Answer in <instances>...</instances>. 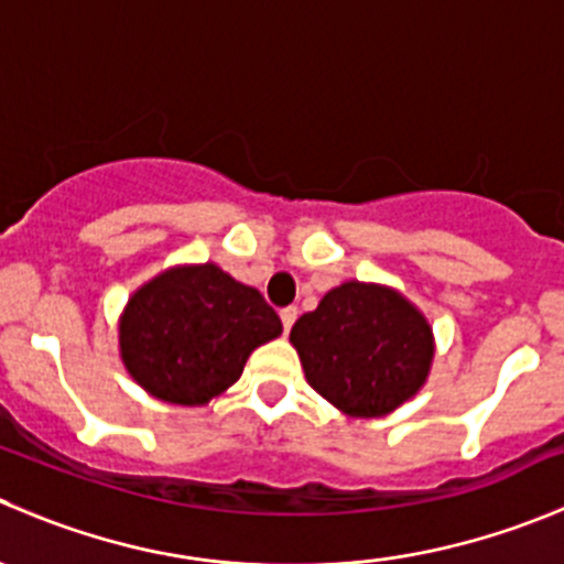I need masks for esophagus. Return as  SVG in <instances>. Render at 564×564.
<instances>
[{"label":"esophagus","instance_id":"1","mask_svg":"<svg viewBox=\"0 0 564 564\" xmlns=\"http://www.w3.org/2000/svg\"><path fill=\"white\" fill-rule=\"evenodd\" d=\"M281 322H283V329H292V324L297 322V308H294V305H289V308H283L281 311Z\"/></svg>","mask_w":564,"mask_h":564}]
</instances>
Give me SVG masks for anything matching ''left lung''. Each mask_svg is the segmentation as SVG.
<instances>
[{"label": "left lung", "instance_id": "1", "mask_svg": "<svg viewBox=\"0 0 564 564\" xmlns=\"http://www.w3.org/2000/svg\"><path fill=\"white\" fill-rule=\"evenodd\" d=\"M289 340L311 388L349 417L390 414L423 388L434 360L429 318L379 283L329 289Z\"/></svg>", "mask_w": 564, "mask_h": 564}]
</instances>
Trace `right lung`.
Listing matches in <instances>:
<instances>
[{"instance_id": "obj_1", "label": "right lung", "mask_w": 564, "mask_h": 564, "mask_svg": "<svg viewBox=\"0 0 564 564\" xmlns=\"http://www.w3.org/2000/svg\"><path fill=\"white\" fill-rule=\"evenodd\" d=\"M281 333V318L253 286L207 261L161 272L128 300L119 351L150 395L202 406L240 379L256 346Z\"/></svg>"}]
</instances>
